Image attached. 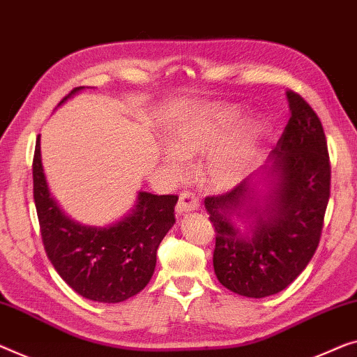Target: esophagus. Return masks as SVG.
I'll use <instances>...</instances> for the list:
<instances>
[{
  "label": "esophagus",
  "mask_w": 357,
  "mask_h": 357,
  "mask_svg": "<svg viewBox=\"0 0 357 357\" xmlns=\"http://www.w3.org/2000/svg\"><path fill=\"white\" fill-rule=\"evenodd\" d=\"M197 208H199V199H197L195 194L189 192V190H183V192L179 194L176 211L179 215H183V213L194 211Z\"/></svg>",
  "instance_id": "34e87169"
}]
</instances>
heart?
<instances>
[{
  "label": "heart",
  "mask_w": 357,
  "mask_h": 357,
  "mask_svg": "<svg viewBox=\"0 0 357 357\" xmlns=\"http://www.w3.org/2000/svg\"><path fill=\"white\" fill-rule=\"evenodd\" d=\"M245 115L242 107L231 104H213L189 112L173 128V151L165 155V162L173 173L183 174L189 158L211 151L236 130L229 140L216 149L206 167L213 188H234L257 165L269 135L268 121L261 116H255L241 127Z\"/></svg>",
  "instance_id": "obj_1"
}]
</instances>
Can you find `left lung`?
<instances>
[{"label":"left lung","mask_w":357,"mask_h":357,"mask_svg":"<svg viewBox=\"0 0 357 357\" xmlns=\"http://www.w3.org/2000/svg\"><path fill=\"white\" fill-rule=\"evenodd\" d=\"M291 116L271 152L264 205L247 178L232 190L205 199L215 226L213 268L221 285L234 294L264 298L287 289L317 250L331 197V160L326 132L310 104L287 91ZM255 202V205L251 204ZM246 208L255 220L252 236H242L230 220Z\"/></svg>","instance_id":"1"}]
</instances>
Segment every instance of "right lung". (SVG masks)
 I'll list each match as a JSON object with an SVG mask.
<instances>
[{
    "label": "right lung",
    "mask_w": 357,
    "mask_h": 357,
    "mask_svg": "<svg viewBox=\"0 0 357 357\" xmlns=\"http://www.w3.org/2000/svg\"><path fill=\"white\" fill-rule=\"evenodd\" d=\"M83 86H78L62 102ZM33 199L41 241L57 274L88 300L120 303L151 280L157 248L176 221L178 195L139 192L137 205L107 227L82 226L63 215L52 199L41 167L40 136L33 155Z\"/></svg>",
    "instance_id": "add662e5"
}]
</instances>
